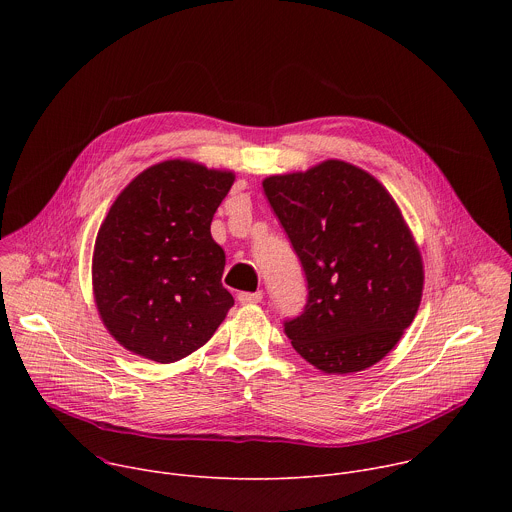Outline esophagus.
Returning a JSON list of instances; mask_svg holds the SVG:
<instances>
[{"label": "esophagus", "instance_id": "esophagus-1", "mask_svg": "<svg viewBox=\"0 0 512 512\" xmlns=\"http://www.w3.org/2000/svg\"><path fill=\"white\" fill-rule=\"evenodd\" d=\"M263 300V291H241L239 302L241 304H259Z\"/></svg>", "mask_w": 512, "mask_h": 512}]
</instances>
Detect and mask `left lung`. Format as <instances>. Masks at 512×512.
<instances>
[{
    "label": "left lung",
    "instance_id": "1",
    "mask_svg": "<svg viewBox=\"0 0 512 512\" xmlns=\"http://www.w3.org/2000/svg\"><path fill=\"white\" fill-rule=\"evenodd\" d=\"M263 190L308 281L304 312L283 324L291 346L328 375L373 367L413 322L423 291L421 253L397 202L340 160L269 176Z\"/></svg>",
    "mask_w": 512,
    "mask_h": 512
}]
</instances>
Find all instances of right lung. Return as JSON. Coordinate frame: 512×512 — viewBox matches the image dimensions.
I'll list each match as a JSON object with an SVG mask.
<instances>
[{
	"mask_svg": "<svg viewBox=\"0 0 512 512\" xmlns=\"http://www.w3.org/2000/svg\"><path fill=\"white\" fill-rule=\"evenodd\" d=\"M235 174L166 160L135 176L97 233L93 294L109 334L129 352L176 362L210 340L235 300L212 216Z\"/></svg>",
	"mask_w": 512,
	"mask_h": 512,
	"instance_id": "obj_1",
	"label": "right lung"
}]
</instances>
